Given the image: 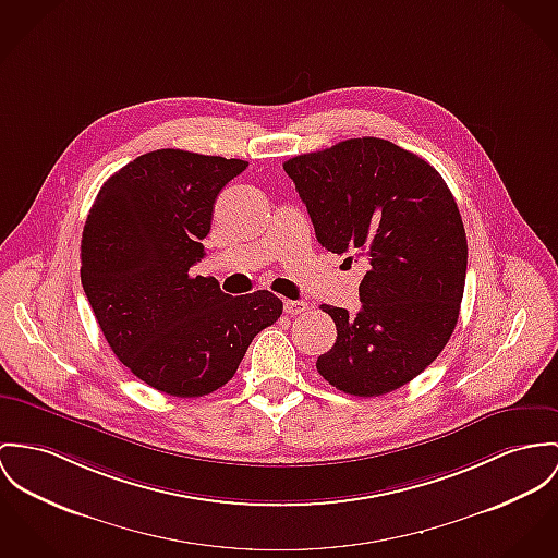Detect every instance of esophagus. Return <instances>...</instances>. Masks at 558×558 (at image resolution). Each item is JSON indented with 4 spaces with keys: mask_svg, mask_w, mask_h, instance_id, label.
Segmentation results:
<instances>
[{
    "mask_svg": "<svg viewBox=\"0 0 558 558\" xmlns=\"http://www.w3.org/2000/svg\"><path fill=\"white\" fill-rule=\"evenodd\" d=\"M310 307L307 301H284V312L287 314H301Z\"/></svg>",
    "mask_w": 558,
    "mask_h": 558,
    "instance_id": "34e87169",
    "label": "esophagus"
}]
</instances>
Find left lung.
Returning a JSON list of instances; mask_svg holds the SVG:
<instances>
[{
  "instance_id": "1",
  "label": "left lung",
  "mask_w": 558,
  "mask_h": 558,
  "mask_svg": "<svg viewBox=\"0 0 558 558\" xmlns=\"http://www.w3.org/2000/svg\"><path fill=\"white\" fill-rule=\"evenodd\" d=\"M316 240L365 257L356 314L320 305L338 329L318 374L354 397H378L425 372L450 340L468 274V238L444 178L380 137H354L284 161Z\"/></svg>"
}]
</instances>
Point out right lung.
Returning <instances> with one entry per match:
<instances>
[{"label":"right lung","instance_id":"add662e5","mask_svg":"<svg viewBox=\"0 0 558 558\" xmlns=\"http://www.w3.org/2000/svg\"><path fill=\"white\" fill-rule=\"evenodd\" d=\"M246 168L153 150L110 175L86 216L81 280L99 329L133 376L172 397L227 385L282 314L269 291L231 298L215 278L189 274L204 258L218 193Z\"/></svg>","mask_w":558,"mask_h":558}]
</instances>
